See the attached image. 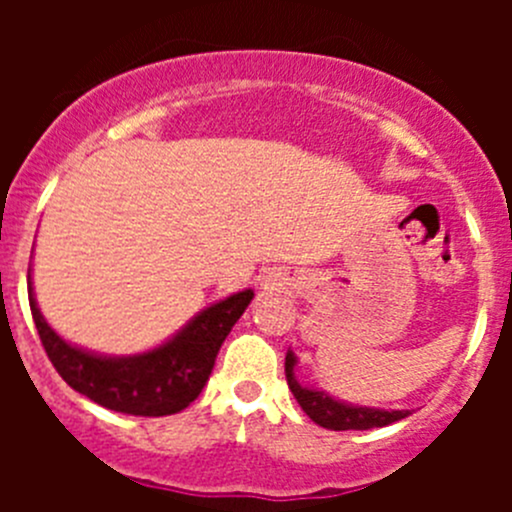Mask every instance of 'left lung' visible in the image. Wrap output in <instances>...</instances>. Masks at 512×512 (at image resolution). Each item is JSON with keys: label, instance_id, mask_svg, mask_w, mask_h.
I'll list each match as a JSON object with an SVG mask.
<instances>
[{"label": "left lung", "instance_id": "obj_1", "mask_svg": "<svg viewBox=\"0 0 512 512\" xmlns=\"http://www.w3.org/2000/svg\"><path fill=\"white\" fill-rule=\"evenodd\" d=\"M294 359L292 352L285 356V374L289 391L294 394L297 404L302 406V411L312 418L314 423H319L322 428L329 431H366V428H381L389 426V423L401 421V418L409 416V411H381V409H366V406H352L342 404V401L332 399L324 391L307 389V386L299 384L294 379Z\"/></svg>", "mask_w": 512, "mask_h": 512}]
</instances>
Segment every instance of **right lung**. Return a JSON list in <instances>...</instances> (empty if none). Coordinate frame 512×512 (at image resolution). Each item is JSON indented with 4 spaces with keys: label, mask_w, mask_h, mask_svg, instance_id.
Wrapping results in <instances>:
<instances>
[{
    "label": "right lung",
    "mask_w": 512,
    "mask_h": 512,
    "mask_svg": "<svg viewBox=\"0 0 512 512\" xmlns=\"http://www.w3.org/2000/svg\"><path fill=\"white\" fill-rule=\"evenodd\" d=\"M252 297V289L232 294L200 312L163 347L113 359L66 344L41 317L29 280V307L36 332L61 379L98 406L131 416H170L193 404L213 371L225 337Z\"/></svg>",
    "instance_id": "add662e5"
}]
</instances>
